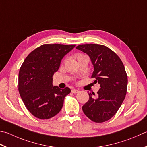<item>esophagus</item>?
<instances>
[{
	"label": "esophagus",
	"instance_id": "34e87169",
	"mask_svg": "<svg viewBox=\"0 0 147 147\" xmlns=\"http://www.w3.org/2000/svg\"><path fill=\"white\" fill-rule=\"evenodd\" d=\"M71 91H72V92L74 93V94H76V93L79 92V90H77V89H73V90H72Z\"/></svg>",
	"mask_w": 147,
	"mask_h": 147
}]
</instances>
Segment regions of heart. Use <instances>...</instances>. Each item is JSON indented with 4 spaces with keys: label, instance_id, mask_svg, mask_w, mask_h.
Instances as JSON below:
<instances>
[{
    "label": "heart",
    "instance_id": "obj_1",
    "mask_svg": "<svg viewBox=\"0 0 147 147\" xmlns=\"http://www.w3.org/2000/svg\"><path fill=\"white\" fill-rule=\"evenodd\" d=\"M83 55H82V54H79L78 55V57H81V56H83Z\"/></svg>",
    "mask_w": 147,
    "mask_h": 147
}]
</instances>
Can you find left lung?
<instances>
[{"mask_svg":"<svg viewBox=\"0 0 147 147\" xmlns=\"http://www.w3.org/2000/svg\"><path fill=\"white\" fill-rule=\"evenodd\" d=\"M90 57L94 71L92 78L100 84L96 98L88 93L89 100L82 106L83 113L92 121L110 120L119 110L125 97L127 75L119 57L111 49L98 44L80 45L76 48Z\"/></svg>","mask_w":147,"mask_h":147,"instance_id":"1","label":"left lung"}]
</instances>
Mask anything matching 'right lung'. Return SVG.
Instances as JSON below:
<instances>
[{"label": "right lung", "instance_id": "obj_1", "mask_svg": "<svg viewBox=\"0 0 147 147\" xmlns=\"http://www.w3.org/2000/svg\"><path fill=\"white\" fill-rule=\"evenodd\" d=\"M75 46L42 45L23 62L18 74V90L26 108L34 117L48 119L61 110L71 89L53 87V75L59 70L63 57Z\"/></svg>", "mask_w": 147, "mask_h": 147}]
</instances>
